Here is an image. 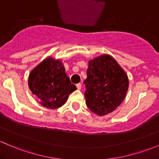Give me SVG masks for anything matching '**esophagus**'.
Here are the masks:
<instances>
[{"label":"esophagus","instance_id":"obj_1","mask_svg":"<svg viewBox=\"0 0 159 159\" xmlns=\"http://www.w3.org/2000/svg\"><path fill=\"white\" fill-rule=\"evenodd\" d=\"M76 87H77V89H78V90H81V84L78 83V84H76Z\"/></svg>","mask_w":159,"mask_h":159}]
</instances>
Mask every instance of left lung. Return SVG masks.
<instances>
[{"label": "left lung", "instance_id": "obj_1", "mask_svg": "<svg viewBox=\"0 0 159 159\" xmlns=\"http://www.w3.org/2000/svg\"><path fill=\"white\" fill-rule=\"evenodd\" d=\"M84 83L86 105L100 116L116 109L124 101L129 89L127 74L109 54L89 61Z\"/></svg>", "mask_w": 159, "mask_h": 159}]
</instances>
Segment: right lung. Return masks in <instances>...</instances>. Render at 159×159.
I'll list each match as a JSON object with an SVG mask.
<instances>
[{"label": "right lung", "mask_w": 159, "mask_h": 159, "mask_svg": "<svg viewBox=\"0 0 159 159\" xmlns=\"http://www.w3.org/2000/svg\"><path fill=\"white\" fill-rule=\"evenodd\" d=\"M28 86L40 104L51 109L61 107L70 93L77 89L67 76L62 62L51 57L43 60L30 71Z\"/></svg>", "instance_id": "add662e5"}]
</instances>
